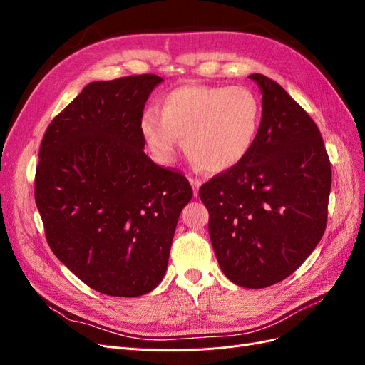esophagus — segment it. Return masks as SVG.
Wrapping results in <instances>:
<instances>
[{
  "mask_svg": "<svg viewBox=\"0 0 365 365\" xmlns=\"http://www.w3.org/2000/svg\"><path fill=\"white\" fill-rule=\"evenodd\" d=\"M190 184H192V187H193V193H195V196L197 195V190H200V187H201V184H202V181L200 180V178H190Z\"/></svg>",
  "mask_w": 365,
  "mask_h": 365,
  "instance_id": "1",
  "label": "esophagus"
}]
</instances>
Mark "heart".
Here are the masks:
<instances>
[{
	"label": "heart",
	"mask_w": 365,
	"mask_h": 365,
	"mask_svg": "<svg viewBox=\"0 0 365 365\" xmlns=\"http://www.w3.org/2000/svg\"><path fill=\"white\" fill-rule=\"evenodd\" d=\"M262 125V102L245 85H184L164 96L161 113L146 109L141 135L161 163H172L182 146L212 173L236 168L251 152Z\"/></svg>",
	"instance_id": "obj_1"
}]
</instances>
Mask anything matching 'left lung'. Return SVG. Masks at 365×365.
I'll use <instances>...</instances> for the list:
<instances>
[{"label":"left lung","instance_id":"8db88e82","mask_svg":"<svg viewBox=\"0 0 365 365\" xmlns=\"http://www.w3.org/2000/svg\"><path fill=\"white\" fill-rule=\"evenodd\" d=\"M262 93L256 143L236 168L200 189L220 269L242 288L260 289L297 271L322 240L332 185L315 121L283 88L251 74Z\"/></svg>","mask_w":365,"mask_h":365}]
</instances>
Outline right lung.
<instances>
[{
	"label": "right lung",
	"instance_id": "add662e5",
	"mask_svg": "<svg viewBox=\"0 0 365 365\" xmlns=\"http://www.w3.org/2000/svg\"><path fill=\"white\" fill-rule=\"evenodd\" d=\"M155 74L88 83L53 118L39 149L35 201L51 251L91 289L140 297L168 269L193 192L145 153L140 118Z\"/></svg>",
	"mask_w": 365,
	"mask_h": 365
}]
</instances>
